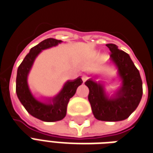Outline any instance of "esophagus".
<instances>
[{
    "mask_svg": "<svg viewBox=\"0 0 153 153\" xmlns=\"http://www.w3.org/2000/svg\"><path fill=\"white\" fill-rule=\"evenodd\" d=\"M81 79H82V81H83V82H85V81H87L88 80V77L86 76H82V77H81Z\"/></svg>",
    "mask_w": 153,
    "mask_h": 153,
    "instance_id": "34e87169",
    "label": "esophagus"
}]
</instances>
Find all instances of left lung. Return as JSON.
<instances>
[{"instance_id":"8db88e82","label":"left lung","mask_w":153,"mask_h":153,"mask_svg":"<svg viewBox=\"0 0 153 153\" xmlns=\"http://www.w3.org/2000/svg\"><path fill=\"white\" fill-rule=\"evenodd\" d=\"M106 45L111 51L110 63H113L117 69L121 86L109 96L102 81L97 82L95 77L90 78L85 82L90 90L88 100L97 120L123 121L139 106L143 95L142 80L139 70L128 53L120 51L114 44Z\"/></svg>"}]
</instances>
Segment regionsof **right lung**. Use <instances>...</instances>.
Here are the masks:
<instances>
[{"instance_id":"add662e5","label":"right lung","mask_w":153,"mask_h":153,"mask_svg":"<svg viewBox=\"0 0 153 153\" xmlns=\"http://www.w3.org/2000/svg\"><path fill=\"white\" fill-rule=\"evenodd\" d=\"M62 41L53 38L45 39L32 47L19 67L16 77V94L19 100L27 112L32 117L46 122L62 120L67 113L69 100L76 94V89L82 84L79 76L75 80L66 81L59 93L53 98H46L44 101L37 100L32 94L27 83V76L36 58L41 51L56 46Z\"/></svg>"}]
</instances>
